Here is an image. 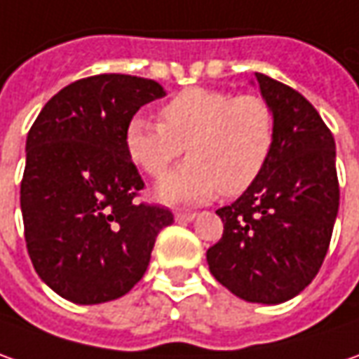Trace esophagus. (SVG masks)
Listing matches in <instances>:
<instances>
[{
  "instance_id": "1",
  "label": "esophagus",
  "mask_w": 359,
  "mask_h": 359,
  "mask_svg": "<svg viewBox=\"0 0 359 359\" xmlns=\"http://www.w3.org/2000/svg\"><path fill=\"white\" fill-rule=\"evenodd\" d=\"M175 218H177V222H192L196 218V212H177Z\"/></svg>"
}]
</instances>
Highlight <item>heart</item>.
Instances as JSON below:
<instances>
[{
  "label": "heart",
  "instance_id": "heart-1",
  "mask_svg": "<svg viewBox=\"0 0 359 359\" xmlns=\"http://www.w3.org/2000/svg\"><path fill=\"white\" fill-rule=\"evenodd\" d=\"M161 118H130L125 147L130 161L155 179L187 151L189 161L156 187V198L165 204H201L218 192L242 194L262 175L274 149V113L260 95L191 87L161 109Z\"/></svg>",
  "mask_w": 359,
  "mask_h": 359
}]
</instances>
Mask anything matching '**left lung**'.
<instances>
[{
    "label": "left lung",
    "instance_id": "8db88e82",
    "mask_svg": "<svg viewBox=\"0 0 359 359\" xmlns=\"http://www.w3.org/2000/svg\"><path fill=\"white\" fill-rule=\"evenodd\" d=\"M276 137L262 175L218 208L222 238L206 250L212 276L246 302L298 296L324 262L340 206L336 142L310 101L256 73Z\"/></svg>",
    "mask_w": 359,
    "mask_h": 359
}]
</instances>
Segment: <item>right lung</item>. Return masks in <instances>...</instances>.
Wrapping results in <instances>:
<instances>
[{
	"mask_svg": "<svg viewBox=\"0 0 359 359\" xmlns=\"http://www.w3.org/2000/svg\"><path fill=\"white\" fill-rule=\"evenodd\" d=\"M165 95L153 79L95 75L53 95L29 129L21 180L27 252L69 302L125 296L172 224L168 208L135 201L144 182L125 147L127 123Z\"/></svg>",
	"mask_w": 359,
	"mask_h": 359,
	"instance_id": "add662e5",
	"label": "right lung"
}]
</instances>
